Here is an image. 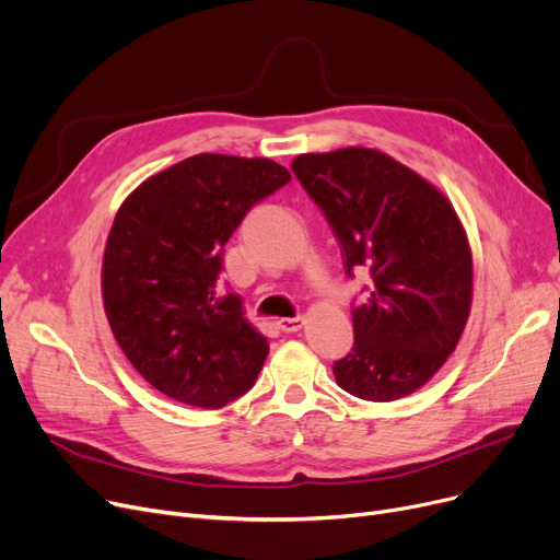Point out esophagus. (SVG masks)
Here are the masks:
<instances>
[{
    "mask_svg": "<svg viewBox=\"0 0 560 560\" xmlns=\"http://www.w3.org/2000/svg\"><path fill=\"white\" fill-rule=\"evenodd\" d=\"M277 325H279V329L285 331V334H295V331L302 329L304 317H281V319L277 322Z\"/></svg>",
    "mask_w": 560,
    "mask_h": 560,
    "instance_id": "obj_1",
    "label": "esophagus"
}]
</instances>
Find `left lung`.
Returning a JSON list of instances; mask_svg holds the SVG:
<instances>
[{
  "label": "left lung",
  "mask_w": 560,
  "mask_h": 560,
  "mask_svg": "<svg viewBox=\"0 0 560 560\" xmlns=\"http://www.w3.org/2000/svg\"><path fill=\"white\" fill-rule=\"evenodd\" d=\"M290 167L329 220L347 275L372 279L351 311L354 347L334 363L338 386L368 401L420 390L472 308V252L452 201L368 147L300 154Z\"/></svg>",
  "instance_id": "obj_1"
}]
</instances>
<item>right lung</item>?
<instances>
[{"label":"right lung","instance_id":"obj_1","mask_svg":"<svg viewBox=\"0 0 560 560\" xmlns=\"http://www.w3.org/2000/svg\"><path fill=\"white\" fill-rule=\"evenodd\" d=\"M288 182L270 159L197 154L122 201L104 249V311L125 357L159 393L220 408L254 386L270 345L241 298H215V285L231 233Z\"/></svg>","mask_w":560,"mask_h":560}]
</instances>
